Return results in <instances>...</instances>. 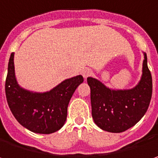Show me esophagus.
<instances>
[{"label": "esophagus", "mask_w": 158, "mask_h": 158, "mask_svg": "<svg viewBox=\"0 0 158 158\" xmlns=\"http://www.w3.org/2000/svg\"><path fill=\"white\" fill-rule=\"evenodd\" d=\"M93 74V71L91 69H88V68H86V69H84L83 71H82V76L86 79L87 77H89V76H91Z\"/></svg>", "instance_id": "obj_1"}]
</instances>
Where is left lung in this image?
Listing matches in <instances>:
<instances>
[{
  "label": "left lung",
  "instance_id": "left-lung-1",
  "mask_svg": "<svg viewBox=\"0 0 158 158\" xmlns=\"http://www.w3.org/2000/svg\"><path fill=\"white\" fill-rule=\"evenodd\" d=\"M142 74L131 89H112L98 79L88 77L92 117L96 126L110 133H122L136 125L147 111L152 96V77L143 53Z\"/></svg>",
  "mask_w": 158,
  "mask_h": 158
}]
</instances>
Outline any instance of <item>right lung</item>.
<instances>
[{
	"label": "right lung",
	"mask_w": 158,
	"mask_h": 158,
	"mask_svg": "<svg viewBox=\"0 0 158 158\" xmlns=\"http://www.w3.org/2000/svg\"><path fill=\"white\" fill-rule=\"evenodd\" d=\"M83 81V77L78 75L47 92L26 90L17 83L12 53L5 82L6 98L11 112L21 126L36 134H49L64 125L70 100Z\"/></svg>",
	"instance_id": "right-lung-1"
}]
</instances>
